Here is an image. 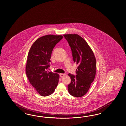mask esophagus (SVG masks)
Listing matches in <instances>:
<instances>
[{
	"label": "esophagus",
	"instance_id": "34e87169",
	"mask_svg": "<svg viewBox=\"0 0 126 126\" xmlns=\"http://www.w3.org/2000/svg\"><path fill=\"white\" fill-rule=\"evenodd\" d=\"M59 75H60V77H63L65 75H66V74H60Z\"/></svg>",
	"mask_w": 126,
	"mask_h": 126
}]
</instances>
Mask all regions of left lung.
Wrapping results in <instances>:
<instances>
[{
    "label": "left lung",
    "instance_id": "8db88e82",
    "mask_svg": "<svg viewBox=\"0 0 126 126\" xmlns=\"http://www.w3.org/2000/svg\"><path fill=\"white\" fill-rule=\"evenodd\" d=\"M71 47L73 59L78 67L76 75L68 74L71 82L68 85L71 95L83 96L89 90L96 73V59L86 42L77 34L63 35Z\"/></svg>",
    "mask_w": 126,
    "mask_h": 126
}]
</instances>
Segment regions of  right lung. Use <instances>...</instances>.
Wrapping results in <instances>:
<instances>
[{
	"instance_id": "add662e5",
	"label": "right lung",
	"mask_w": 126,
	"mask_h": 126,
	"mask_svg": "<svg viewBox=\"0 0 126 126\" xmlns=\"http://www.w3.org/2000/svg\"><path fill=\"white\" fill-rule=\"evenodd\" d=\"M63 38L48 35L37 39L30 49L26 65V74L30 84L42 96L53 93L58 83V74L48 72L52 50Z\"/></svg>"
}]
</instances>
